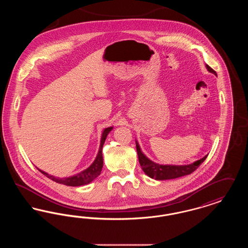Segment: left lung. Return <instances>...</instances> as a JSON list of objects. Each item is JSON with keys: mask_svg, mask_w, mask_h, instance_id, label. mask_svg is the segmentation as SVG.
<instances>
[{"mask_svg": "<svg viewBox=\"0 0 248 248\" xmlns=\"http://www.w3.org/2000/svg\"><path fill=\"white\" fill-rule=\"evenodd\" d=\"M205 68L209 72H211L217 76L216 71L211 69L208 65L205 64ZM136 146H137V152L139 155V161L142 167V170L148 177L154 178L156 180L173 179V178L189 175L199 167V165L206 159L208 155L206 154L205 156L201 158L200 160H197L189 165H160L149 159L145 154L142 153L140 146L137 140H136Z\"/></svg>", "mask_w": 248, "mask_h": 248, "instance_id": "8db88e82", "label": "left lung"}]
</instances>
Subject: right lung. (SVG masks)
Listing matches in <instances>:
<instances>
[{
  "mask_svg": "<svg viewBox=\"0 0 248 248\" xmlns=\"http://www.w3.org/2000/svg\"><path fill=\"white\" fill-rule=\"evenodd\" d=\"M113 129V126H109L107 127L102 131V135H101V139H100V145H99V149H98V153L96 154V157L94 160V162L89 165L86 169L83 170L80 173H77L71 177H58L52 175H49L46 172L39 169L37 167V169L44 174L45 176H46L48 178L54 180L55 182L59 183V184H64L66 186H71V187H78V186H83L89 184L90 182H92L95 177H98L101 173L102 167H103V156H102V148L104 145V142L106 140L107 137L108 135V133Z\"/></svg>",
  "mask_w": 248,
  "mask_h": 248,
  "instance_id": "obj_1",
  "label": "right lung"
}]
</instances>
